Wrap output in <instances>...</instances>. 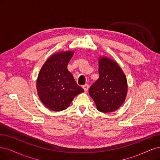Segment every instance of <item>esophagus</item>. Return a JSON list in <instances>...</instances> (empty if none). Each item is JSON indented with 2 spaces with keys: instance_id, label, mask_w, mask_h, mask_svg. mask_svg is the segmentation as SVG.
Wrapping results in <instances>:
<instances>
[{
  "instance_id": "34e87169",
  "label": "esophagus",
  "mask_w": 160,
  "mask_h": 160,
  "mask_svg": "<svg viewBox=\"0 0 160 160\" xmlns=\"http://www.w3.org/2000/svg\"><path fill=\"white\" fill-rule=\"evenodd\" d=\"M83 88H84V91L85 92H87L88 90V88H89V85L88 84H84L83 86Z\"/></svg>"
}]
</instances>
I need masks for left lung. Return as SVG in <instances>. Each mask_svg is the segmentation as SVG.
<instances>
[{
	"instance_id": "obj_1",
	"label": "left lung",
	"mask_w": 160,
	"mask_h": 160,
	"mask_svg": "<svg viewBox=\"0 0 160 160\" xmlns=\"http://www.w3.org/2000/svg\"><path fill=\"white\" fill-rule=\"evenodd\" d=\"M99 78L89 89L97 109L107 113L119 108L124 102L128 85L125 74L116 62L108 58L99 60Z\"/></svg>"
}]
</instances>
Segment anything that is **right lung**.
Masks as SVG:
<instances>
[{
	"mask_svg": "<svg viewBox=\"0 0 160 160\" xmlns=\"http://www.w3.org/2000/svg\"><path fill=\"white\" fill-rule=\"evenodd\" d=\"M74 52L55 54L46 60L37 82L40 100L50 110L62 111L68 108L74 98L84 92L67 69Z\"/></svg>",
	"mask_w": 160,
	"mask_h": 160,
	"instance_id": "right-lung-1",
	"label": "right lung"
}]
</instances>
